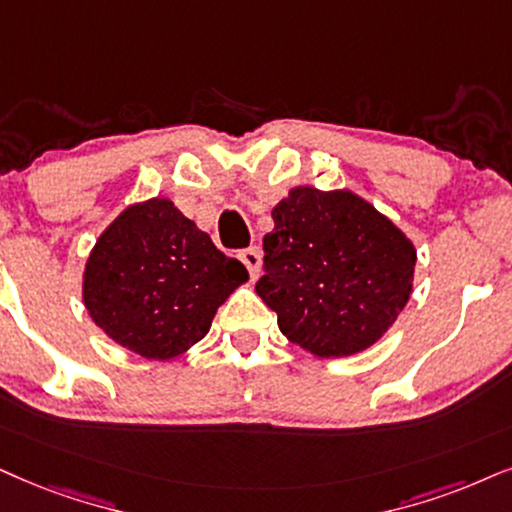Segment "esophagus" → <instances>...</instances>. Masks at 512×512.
Listing matches in <instances>:
<instances>
[{
    "label": "esophagus",
    "mask_w": 512,
    "mask_h": 512,
    "mask_svg": "<svg viewBox=\"0 0 512 512\" xmlns=\"http://www.w3.org/2000/svg\"><path fill=\"white\" fill-rule=\"evenodd\" d=\"M241 262L248 267L250 271V278H257L260 276V264H262V252L260 248H248L241 252Z\"/></svg>",
    "instance_id": "1"
}]
</instances>
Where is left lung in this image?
Returning a JSON list of instances; mask_svg holds the SVG:
<instances>
[{
  "label": "left lung",
  "mask_w": 512,
  "mask_h": 512,
  "mask_svg": "<svg viewBox=\"0 0 512 512\" xmlns=\"http://www.w3.org/2000/svg\"><path fill=\"white\" fill-rule=\"evenodd\" d=\"M257 295L314 357L375 345L409 302L416 248L357 193L295 186L271 210Z\"/></svg>",
  "instance_id": "8db88e82"
}]
</instances>
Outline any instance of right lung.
I'll return each instance as SVG.
<instances>
[{
  "label": "right lung",
  "mask_w": 512,
  "mask_h": 512,
  "mask_svg": "<svg viewBox=\"0 0 512 512\" xmlns=\"http://www.w3.org/2000/svg\"><path fill=\"white\" fill-rule=\"evenodd\" d=\"M248 269L215 248L170 198L120 212L89 252L82 300L108 338L146 359H174L203 340Z\"/></svg>",
  "instance_id": "add662e5"
}]
</instances>
